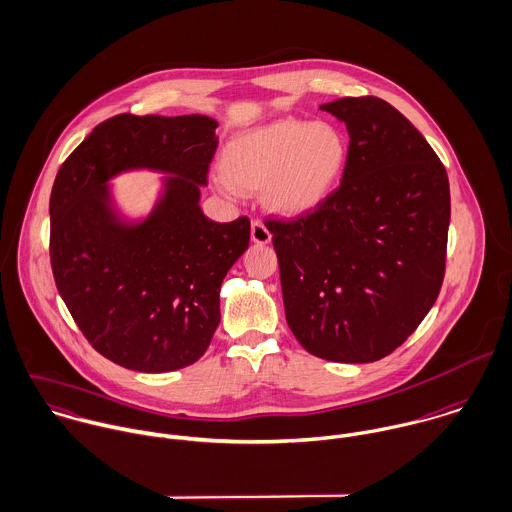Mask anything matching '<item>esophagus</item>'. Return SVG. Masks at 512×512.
Segmentation results:
<instances>
[{
	"instance_id": "obj_1",
	"label": "esophagus",
	"mask_w": 512,
	"mask_h": 512,
	"mask_svg": "<svg viewBox=\"0 0 512 512\" xmlns=\"http://www.w3.org/2000/svg\"><path fill=\"white\" fill-rule=\"evenodd\" d=\"M251 239L259 245H265L271 241V231L267 229V225L263 221H259V219L251 221Z\"/></svg>"
}]
</instances>
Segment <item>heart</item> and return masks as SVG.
I'll list each match as a JSON object with an SVG mask.
<instances>
[{
  "instance_id": "heart-1",
  "label": "heart",
  "mask_w": 512,
  "mask_h": 512,
  "mask_svg": "<svg viewBox=\"0 0 512 512\" xmlns=\"http://www.w3.org/2000/svg\"><path fill=\"white\" fill-rule=\"evenodd\" d=\"M346 154V140L334 126L285 118L235 136L223 152V170L235 188L265 186L273 209L301 215L334 190Z\"/></svg>"
}]
</instances>
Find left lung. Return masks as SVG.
<instances>
[{"instance_id":"1","label":"left lung","mask_w":512,"mask_h":512,"mask_svg":"<svg viewBox=\"0 0 512 512\" xmlns=\"http://www.w3.org/2000/svg\"><path fill=\"white\" fill-rule=\"evenodd\" d=\"M320 108L350 136L342 182L312 211L265 225L301 346L330 362H376L408 340L439 297L449 180L392 104L344 97Z\"/></svg>"}]
</instances>
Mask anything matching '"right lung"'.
<instances>
[{"label":"right lung","instance_id":"right-lung-1","mask_svg":"<svg viewBox=\"0 0 512 512\" xmlns=\"http://www.w3.org/2000/svg\"><path fill=\"white\" fill-rule=\"evenodd\" d=\"M215 128L202 114H116L57 172L49 200L57 291L89 344L128 370L162 374L204 356L221 281L249 247V217L217 223L200 207ZM134 167L175 174L138 226L117 217L105 186Z\"/></svg>","mask_w":512,"mask_h":512}]
</instances>
